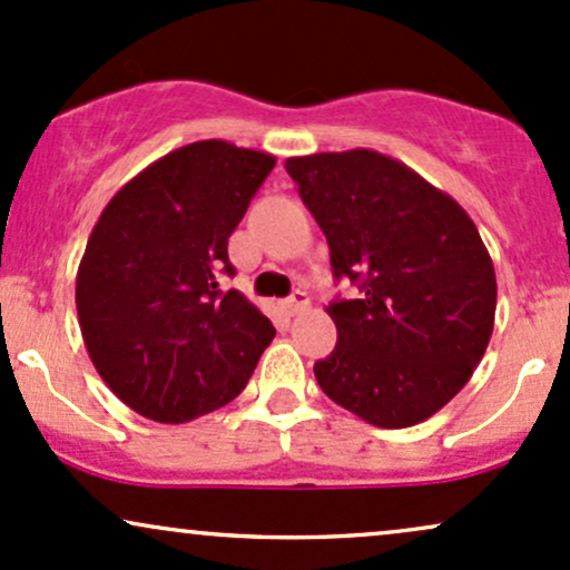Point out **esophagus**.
I'll use <instances>...</instances> for the list:
<instances>
[{"mask_svg": "<svg viewBox=\"0 0 570 570\" xmlns=\"http://www.w3.org/2000/svg\"><path fill=\"white\" fill-rule=\"evenodd\" d=\"M307 305H311V297H307V292H303V289H297L292 297L284 299V311L289 313V316H297V313L305 311Z\"/></svg>", "mask_w": 570, "mask_h": 570, "instance_id": "1", "label": "esophagus"}]
</instances>
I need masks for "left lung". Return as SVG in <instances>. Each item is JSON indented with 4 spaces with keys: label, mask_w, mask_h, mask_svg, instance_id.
Instances as JSON below:
<instances>
[{
    "label": "left lung",
    "mask_w": 570,
    "mask_h": 570,
    "mask_svg": "<svg viewBox=\"0 0 570 570\" xmlns=\"http://www.w3.org/2000/svg\"><path fill=\"white\" fill-rule=\"evenodd\" d=\"M284 166L326 235L335 278L362 289L326 307L337 345L313 367L318 385L377 429L426 421L469 383L493 335L495 271L476 225L375 149Z\"/></svg>",
    "instance_id": "1"
}]
</instances>
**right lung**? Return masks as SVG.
<instances>
[{"mask_svg": "<svg viewBox=\"0 0 570 570\" xmlns=\"http://www.w3.org/2000/svg\"><path fill=\"white\" fill-rule=\"evenodd\" d=\"M276 158L208 139L174 149L117 189L80 271L90 362L130 410L187 423L233 402L276 337L238 289L227 238Z\"/></svg>", "mask_w": 570, "mask_h": 570, "instance_id": "right-lung-1", "label": "right lung"}]
</instances>
